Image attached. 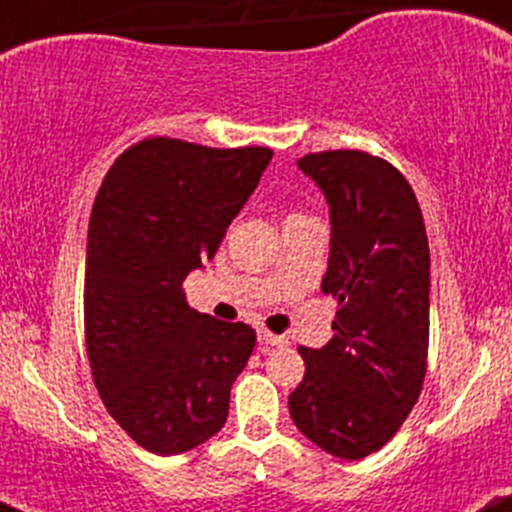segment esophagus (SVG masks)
<instances>
[{
  "label": "esophagus",
  "instance_id": "34e87169",
  "mask_svg": "<svg viewBox=\"0 0 512 512\" xmlns=\"http://www.w3.org/2000/svg\"><path fill=\"white\" fill-rule=\"evenodd\" d=\"M257 340H260V345H272V347L289 345V338H284V335H277V333H269V330H260V333H257Z\"/></svg>",
  "mask_w": 512,
  "mask_h": 512
}]
</instances>
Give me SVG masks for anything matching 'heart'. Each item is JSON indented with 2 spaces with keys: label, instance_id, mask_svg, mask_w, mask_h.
Returning a JSON list of instances; mask_svg holds the SVG:
<instances>
[{
  "label": "heart",
  "instance_id": "1",
  "mask_svg": "<svg viewBox=\"0 0 512 512\" xmlns=\"http://www.w3.org/2000/svg\"><path fill=\"white\" fill-rule=\"evenodd\" d=\"M289 218H306V216H301V213H294V216H289Z\"/></svg>",
  "mask_w": 512,
  "mask_h": 512
}]
</instances>
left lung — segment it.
Here are the masks:
<instances>
[{
    "label": "left lung",
    "instance_id": "left-lung-1",
    "mask_svg": "<svg viewBox=\"0 0 512 512\" xmlns=\"http://www.w3.org/2000/svg\"><path fill=\"white\" fill-rule=\"evenodd\" d=\"M299 167L330 204V260L320 291L338 301L333 340L299 347L306 374L289 413L340 459L379 452L423 389L430 342V247L413 187L364 150L308 153Z\"/></svg>",
    "mask_w": 512,
    "mask_h": 512
}]
</instances>
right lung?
<instances>
[{"label": "right lung", "mask_w": 512, "mask_h": 512, "mask_svg": "<svg viewBox=\"0 0 512 512\" xmlns=\"http://www.w3.org/2000/svg\"><path fill=\"white\" fill-rule=\"evenodd\" d=\"M262 145L145 138L116 157L89 216L84 340L111 418L153 454H182L226 425L255 330L187 306L182 282L211 260L272 160Z\"/></svg>", "instance_id": "1"}]
</instances>
